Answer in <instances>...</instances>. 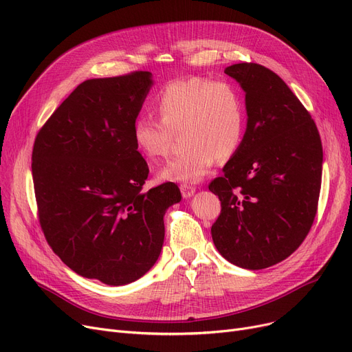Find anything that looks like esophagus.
<instances>
[{
	"instance_id": "1",
	"label": "esophagus",
	"mask_w": 352,
	"mask_h": 352,
	"mask_svg": "<svg viewBox=\"0 0 352 352\" xmlns=\"http://www.w3.org/2000/svg\"><path fill=\"white\" fill-rule=\"evenodd\" d=\"M179 190H181V194H182L184 198H190V197H192L194 192H195V187H194V186H190V184H187V182L181 184Z\"/></svg>"
}]
</instances>
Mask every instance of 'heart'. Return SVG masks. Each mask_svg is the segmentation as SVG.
<instances>
[{"label": "heart", "instance_id": "obj_1", "mask_svg": "<svg viewBox=\"0 0 352 352\" xmlns=\"http://www.w3.org/2000/svg\"><path fill=\"white\" fill-rule=\"evenodd\" d=\"M155 111L160 120L142 116L134 124L141 154L153 162L166 157L179 133L184 145V151L161 170L162 179L199 181L217 158L230 160L243 144L244 101L227 80L190 77L168 82L158 92Z\"/></svg>", "mask_w": 352, "mask_h": 352}]
</instances>
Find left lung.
<instances>
[{"instance_id":"1","label":"left lung","mask_w":352,"mask_h":352,"mask_svg":"<svg viewBox=\"0 0 352 352\" xmlns=\"http://www.w3.org/2000/svg\"><path fill=\"white\" fill-rule=\"evenodd\" d=\"M226 74L245 91L248 122L224 174L208 186L221 201L211 235L231 264L263 270L288 258L312 227L322 144L308 109L274 71L241 63Z\"/></svg>"}]
</instances>
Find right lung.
I'll list each match as a JSON object with an SVG mask.
<instances>
[{"instance_id": "add662e5", "label": "right lung", "mask_w": 352, "mask_h": 352, "mask_svg": "<svg viewBox=\"0 0 352 352\" xmlns=\"http://www.w3.org/2000/svg\"><path fill=\"white\" fill-rule=\"evenodd\" d=\"M151 72L87 80L40 128L32 148L36 212L52 251L107 285L133 283L158 260L174 182L144 190L148 165L134 124Z\"/></svg>"}]
</instances>
